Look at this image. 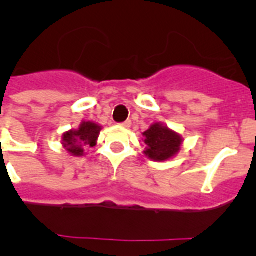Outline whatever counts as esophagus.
Instances as JSON below:
<instances>
[{
	"label": "esophagus",
	"mask_w": 256,
	"mask_h": 256,
	"mask_svg": "<svg viewBox=\"0 0 256 256\" xmlns=\"http://www.w3.org/2000/svg\"><path fill=\"white\" fill-rule=\"evenodd\" d=\"M130 124H132V122L126 120V122H123V123H120V126H124V128H130Z\"/></svg>",
	"instance_id": "esophagus-1"
}]
</instances>
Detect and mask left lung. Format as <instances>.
Segmentation results:
<instances>
[{
    "instance_id": "8db88e82",
    "label": "left lung",
    "mask_w": 256,
    "mask_h": 256,
    "mask_svg": "<svg viewBox=\"0 0 256 256\" xmlns=\"http://www.w3.org/2000/svg\"><path fill=\"white\" fill-rule=\"evenodd\" d=\"M144 136L146 144L144 154L155 162H165L173 158L182 144V137L178 133L160 123L152 124Z\"/></svg>"
}]
</instances>
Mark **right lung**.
I'll return each instance as SVG.
<instances>
[{"instance_id": "obj_1", "label": "right lung", "mask_w": 256, "mask_h": 256, "mask_svg": "<svg viewBox=\"0 0 256 256\" xmlns=\"http://www.w3.org/2000/svg\"><path fill=\"white\" fill-rule=\"evenodd\" d=\"M101 126L92 122H83L78 130H69L62 136V144L68 152L74 156H82L84 148H94L96 144Z\"/></svg>"}]
</instances>
